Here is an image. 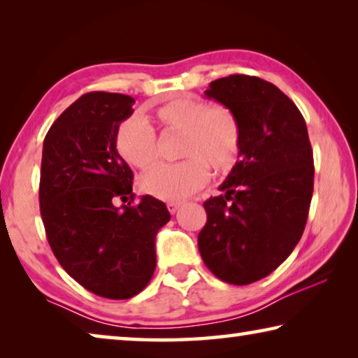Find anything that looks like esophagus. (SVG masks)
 Returning a JSON list of instances; mask_svg holds the SVG:
<instances>
[{"instance_id":"1","label":"esophagus","mask_w":358,"mask_h":358,"mask_svg":"<svg viewBox=\"0 0 358 358\" xmlns=\"http://www.w3.org/2000/svg\"><path fill=\"white\" fill-rule=\"evenodd\" d=\"M180 207H181V203H180V202H169V203H167V210L171 211L172 215L177 213Z\"/></svg>"}]
</instances>
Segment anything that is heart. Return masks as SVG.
I'll use <instances>...</instances> for the list:
<instances>
[{
  "mask_svg": "<svg viewBox=\"0 0 358 358\" xmlns=\"http://www.w3.org/2000/svg\"><path fill=\"white\" fill-rule=\"evenodd\" d=\"M153 120L167 132H181L177 164L153 169L141 180L142 189L161 201H183L201 189L208 171L229 173L238 162L241 124L232 108L211 106L196 94H178L155 108ZM120 156L141 171L157 161L155 129L138 117L124 118L115 132Z\"/></svg>",
  "mask_w": 358,
  "mask_h": 358,
  "instance_id": "1",
  "label": "heart"
}]
</instances>
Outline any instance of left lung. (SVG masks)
Here are the masks:
<instances>
[{
    "mask_svg": "<svg viewBox=\"0 0 358 358\" xmlns=\"http://www.w3.org/2000/svg\"><path fill=\"white\" fill-rule=\"evenodd\" d=\"M237 113L240 159L203 202L207 224L197 245L221 281L246 286L286 260L306 226L314 186L313 150L299 108L273 83L234 74L205 92Z\"/></svg>",
    "mask_w": 358,
    "mask_h": 358,
    "instance_id": "obj_1",
    "label": "left lung"
}]
</instances>
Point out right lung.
I'll return each mask as SVG.
<instances>
[{
    "mask_svg": "<svg viewBox=\"0 0 358 358\" xmlns=\"http://www.w3.org/2000/svg\"><path fill=\"white\" fill-rule=\"evenodd\" d=\"M134 102L120 93L83 94L52 124L42 148L39 205L48 245L66 273L112 300L131 299L150 282L156 235L171 220L153 196L114 207L134 201V175L115 145Z\"/></svg>",
    "mask_w": 358,
    "mask_h": 358,
    "instance_id": "add662e5",
    "label": "right lung"
}]
</instances>
